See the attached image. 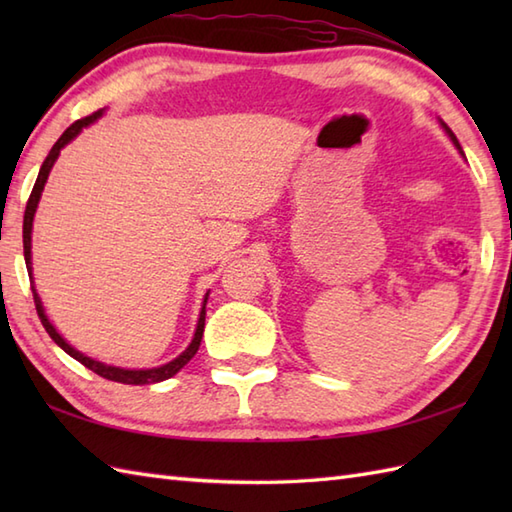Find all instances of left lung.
I'll list each match as a JSON object with an SVG mask.
<instances>
[{
  "mask_svg": "<svg viewBox=\"0 0 512 512\" xmlns=\"http://www.w3.org/2000/svg\"><path fill=\"white\" fill-rule=\"evenodd\" d=\"M438 123H440V127L444 129V134H447V136L451 138V143H453V147H455V149H458V151H460V154L464 156V151H462V147H460V143H458V138H455V134L451 132V129H449V125H447V123H444V121H442V118H438Z\"/></svg>",
  "mask_w": 512,
  "mask_h": 512,
  "instance_id": "1",
  "label": "left lung"
}]
</instances>
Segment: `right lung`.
Returning a JSON list of instances; mask_svg holds the SVG:
<instances>
[{
  "label": "right lung",
  "mask_w": 512,
  "mask_h": 512,
  "mask_svg": "<svg viewBox=\"0 0 512 512\" xmlns=\"http://www.w3.org/2000/svg\"><path fill=\"white\" fill-rule=\"evenodd\" d=\"M105 110H99L94 112L92 116H85L81 118V121L72 123L65 132L61 134V138L54 143V147L50 149L48 158L43 160V165L39 169V176H37V182L35 187H32V193L28 198V204H26V213H24V259H26V268H28V277H30V286H32V297H35V306H37V314L39 319L43 323V328H46V332L50 334V339L57 343L61 350L65 354H70L72 358H76L81 365H85L88 369H92L94 374H99L107 380H114V383H123V385H154V383H160V380H167L171 376H176L180 369L187 365L191 358L195 356V352H198L200 347V341H202V334H204V319H206V301H209V292L204 295V301H202V308H200V317H198V325H195V332H193V339L191 343L187 345V350H184L182 354H178L173 361L160 365V367H149V369H127V367H116V365H107V363H101L96 361V358L83 354L76 350V347H72L68 341L63 339V336L57 332V328L50 323L46 310H43V303L39 299V292L35 288V277H32V222H35V213H37V206H39V200H41V193H43V187H46L48 182V176L50 171L54 167V162H57L61 149L72 143V140L79 136L83 132V127L92 125L94 121H99V118L103 116Z\"/></svg>",
  "instance_id": "1"
}]
</instances>
